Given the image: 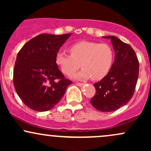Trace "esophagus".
Returning a JSON list of instances; mask_svg holds the SVG:
<instances>
[{"label": "esophagus", "instance_id": "obj_1", "mask_svg": "<svg viewBox=\"0 0 151 151\" xmlns=\"http://www.w3.org/2000/svg\"><path fill=\"white\" fill-rule=\"evenodd\" d=\"M86 84H84V83H77V85L79 86H83L85 85Z\"/></svg>", "mask_w": 151, "mask_h": 151}]
</instances>
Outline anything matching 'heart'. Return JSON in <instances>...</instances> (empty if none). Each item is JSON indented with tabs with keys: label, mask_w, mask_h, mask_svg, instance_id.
<instances>
[{
	"label": "heart",
	"mask_w": 151,
	"mask_h": 151,
	"mask_svg": "<svg viewBox=\"0 0 151 151\" xmlns=\"http://www.w3.org/2000/svg\"><path fill=\"white\" fill-rule=\"evenodd\" d=\"M71 54L59 51L55 56V62L62 72L72 75L80 67L82 70L74 74L76 79L101 80L110 72L114 61L113 50L109 45L81 41L70 47Z\"/></svg>",
	"instance_id": "1"
}]
</instances>
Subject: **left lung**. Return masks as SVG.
<instances>
[{"label": "left lung", "instance_id": "left-lung-1", "mask_svg": "<svg viewBox=\"0 0 151 151\" xmlns=\"http://www.w3.org/2000/svg\"><path fill=\"white\" fill-rule=\"evenodd\" d=\"M110 39L115 57L110 72L93 84L96 93L91 105L102 112H111L126 105L132 98L138 81L139 63L134 50L129 44L116 36H104Z\"/></svg>", "mask_w": 151, "mask_h": 151}]
</instances>
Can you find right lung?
<instances>
[{
	"label": "right lung",
	"mask_w": 151,
	"mask_h": 151,
	"mask_svg": "<svg viewBox=\"0 0 151 151\" xmlns=\"http://www.w3.org/2000/svg\"><path fill=\"white\" fill-rule=\"evenodd\" d=\"M71 35H39L19 51L13 84L20 99L32 110L46 111L52 109L72 84L55 62L56 54Z\"/></svg>",
	"instance_id": "obj_1"
}]
</instances>
